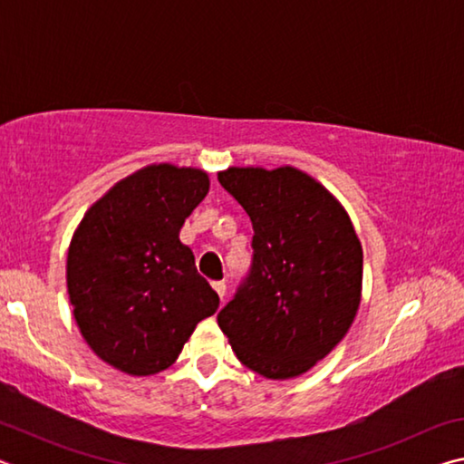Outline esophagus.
Listing matches in <instances>:
<instances>
[{
    "label": "esophagus",
    "mask_w": 464,
    "mask_h": 464,
    "mask_svg": "<svg viewBox=\"0 0 464 464\" xmlns=\"http://www.w3.org/2000/svg\"><path fill=\"white\" fill-rule=\"evenodd\" d=\"M213 288H215V293L218 295V298H221V301H223V298H225V290H227L225 282H213Z\"/></svg>",
    "instance_id": "esophagus-1"
}]
</instances>
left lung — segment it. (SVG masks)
<instances>
[{
    "label": "left lung",
    "instance_id": "left-lung-1",
    "mask_svg": "<svg viewBox=\"0 0 464 464\" xmlns=\"http://www.w3.org/2000/svg\"><path fill=\"white\" fill-rule=\"evenodd\" d=\"M218 182L254 225V262L217 321L239 362L295 379L348 334L362 298V246L335 196L304 171L229 168Z\"/></svg>",
    "mask_w": 464,
    "mask_h": 464
}]
</instances>
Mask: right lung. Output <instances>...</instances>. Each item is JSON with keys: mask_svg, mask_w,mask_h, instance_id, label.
I'll return each instance as SVG.
<instances>
[{"mask_svg": "<svg viewBox=\"0 0 464 464\" xmlns=\"http://www.w3.org/2000/svg\"><path fill=\"white\" fill-rule=\"evenodd\" d=\"M208 174L153 163L121 179L83 215L67 251V293L93 354L132 376L176 362L218 295L179 229L208 194Z\"/></svg>", "mask_w": 464, "mask_h": 464, "instance_id": "add662e5", "label": "right lung"}]
</instances>
